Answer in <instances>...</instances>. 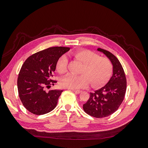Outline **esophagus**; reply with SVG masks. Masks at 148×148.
Returning <instances> with one entry per match:
<instances>
[{"label": "esophagus", "instance_id": "34e87169", "mask_svg": "<svg viewBox=\"0 0 148 148\" xmlns=\"http://www.w3.org/2000/svg\"><path fill=\"white\" fill-rule=\"evenodd\" d=\"M76 94H79L82 91H77V90H72Z\"/></svg>", "mask_w": 148, "mask_h": 148}]
</instances>
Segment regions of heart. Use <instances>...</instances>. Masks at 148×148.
Instances as JSON below:
<instances>
[{
    "label": "heart",
    "mask_w": 148,
    "mask_h": 148,
    "mask_svg": "<svg viewBox=\"0 0 148 148\" xmlns=\"http://www.w3.org/2000/svg\"><path fill=\"white\" fill-rule=\"evenodd\" d=\"M73 57L83 64L79 75L69 74L61 80L64 88L73 90L86 88L90 81L92 87L99 88L109 81L113 71L111 61L106 57H101L88 50L76 52ZM69 60L65 56H61L57 62V70L64 73L68 69Z\"/></svg>",
    "instance_id": "b5f03b06"
}]
</instances>
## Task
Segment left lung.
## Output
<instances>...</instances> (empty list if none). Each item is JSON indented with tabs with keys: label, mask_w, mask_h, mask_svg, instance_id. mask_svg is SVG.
I'll use <instances>...</instances> for the list:
<instances>
[{
	"label": "left lung",
	"mask_w": 148,
	"mask_h": 148,
	"mask_svg": "<svg viewBox=\"0 0 148 148\" xmlns=\"http://www.w3.org/2000/svg\"><path fill=\"white\" fill-rule=\"evenodd\" d=\"M111 61L113 74L109 81L94 92H90L88 101L83 104L85 112L96 118L106 117L114 113L123 101L127 89V79L123 67L114 54L98 48Z\"/></svg>",
	"instance_id": "1"
}]
</instances>
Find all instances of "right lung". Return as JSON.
Here are the masks:
<instances>
[{
    "label": "right lung",
    "mask_w": 148,
    "mask_h": 148,
    "mask_svg": "<svg viewBox=\"0 0 148 148\" xmlns=\"http://www.w3.org/2000/svg\"><path fill=\"white\" fill-rule=\"evenodd\" d=\"M69 50L65 47H49L29 56L22 65L17 80L18 91L22 104L30 112L43 115L55 109L63 91L54 89L47 92L44 87L57 82L51 79L57 62Z\"/></svg>",
    "instance_id": "add662e5"
}]
</instances>
